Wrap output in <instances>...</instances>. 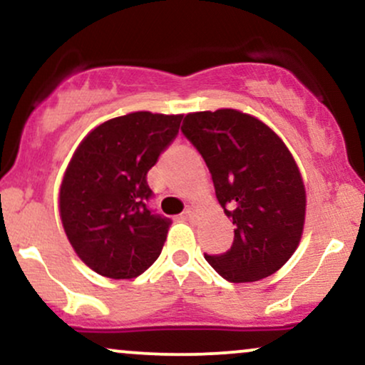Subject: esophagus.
Instances as JSON below:
<instances>
[{
    "instance_id": "1",
    "label": "esophagus",
    "mask_w": 365,
    "mask_h": 365,
    "mask_svg": "<svg viewBox=\"0 0 365 365\" xmlns=\"http://www.w3.org/2000/svg\"><path fill=\"white\" fill-rule=\"evenodd\" d=\"M183 216H185L187 219H194L197 216V209L195 207H187L185 210H183Z\"/></svg>"
}]
</instances>
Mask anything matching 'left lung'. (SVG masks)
Here are the masks:
<instances>
[{
    "label": "left lung",
    "mask_w": 365,
    "mask_h": 365,
    "mask_svg": "<svg viewBox=\"0 0 365 365\" xmlns=\"http://www.w3.org/2000/svg\"><path fill=\"white\" fill-rule=\"evenodd\" d=\"M182 133L204 158L235 226L231 248L205 253V260L230 282L275 274L296 252L306 214L304 185L289 149L263 122L232 108L188 113Z\"/></svg>",
    "instance_id": "8db88e82"
}]
</instances>
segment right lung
<instances>
[{"label": "right lung", "mask_w": 365, "mask_h": 365, "mask_svg": "<svg viewBox=\"0 0 365 365\" xmlns=\"http://www.w3.org/2000/svg\"><path fill=\"white\" fill-rule=\"evenodd\" d=\"M182 115L134 112L83 139L66 170L61 219L78 257L96 274L134 279L166 241L171 219L151 207L148 171L177 138Z\"/></svg>", "instance_id": "obj_1"}]
</instances>
